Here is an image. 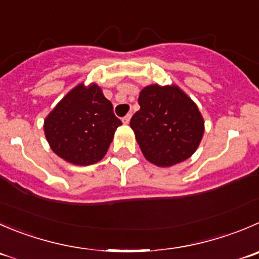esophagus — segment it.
Listing matches in <instances>:
<instances>
[{"instance_id": "34e87169", "label": "esophagus", "mask_w": 259, "mask_h": 259, "mask_svg": "<svg viewBox=\"0 0 259 259\" xmlns=\"http://www.w3.org/2000/svg\"><path fill=\"white\" fill-rule=\"evenodd\" d=\"M130 119H131V114H127V115H124V117L122 118V122H123V124H128V123H130Z\"/></svg>"}]
</instances>
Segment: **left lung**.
<instances>
[{"instance_id":"1","label":"left lung","mask_w":259,"mask_h":259,"mask_svg":"<svg viewBox=\"0 0 259 259\" xmlns=\"http://www.w3.org/2000/svg\"><path fill=\"white\" fill-rule=\"evenodd\" d=\"M131 118L144 156L159 166L188 159L201 142L203 119L197 105L177 86H146Z\"/></svg>"}]
</instances>
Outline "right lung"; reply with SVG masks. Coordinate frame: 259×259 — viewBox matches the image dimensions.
I'll return each mask as SVG.
<instances>
[{
  "instance_id": "obj_1",
  "label": "right lung",
  "mask_w": 259,
  "mask_h": 259,
  "mask_svg": "<svg viewBox=\"0 0 259 259\" xmlns=\"http://www.w3.org/2000/svg\"><path fill=\"white\" fill-rule=\"evenodd\" d=\"M120 124L98 85H78L46 118L44 132L58 156L76 165H91L107 154Z\"/></svg>"
}]
</instances>
